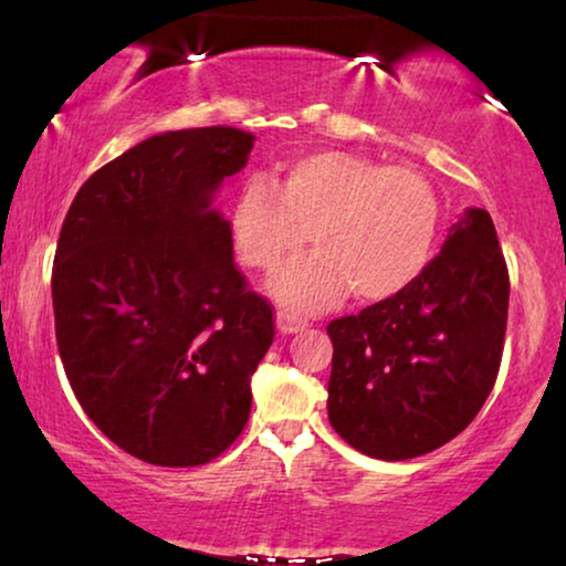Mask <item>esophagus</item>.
<instances>
[{
  "mask_svg": "<svg viewBox=\"0 0 566 566\" xmlns=\"http://www.w3.org/2000/svg\"><path fill=\"white\" fill-rule=\"evenodd\" d=\"M306 327H308V322L304 319V316L293 314V312H289V308H281V312H277V329H281L283 335H293V332H301Z\"/></svg>",
  "mask_w": 566,
  "mask_h": 566,
  "instance_id": "obj_1",
  "label": "esophagus"
}]
</instances>
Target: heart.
Returning <instances> with one entry per match:
<instances>
[{"mask_svg":"<svg viewBox=\"0 0 566 566\" xmlns=\"http://www.w3.org/2000/svg\"><path fill=\"white\" fill-rule=\"evenodd\" d=\"M308 239L270 289L285 306L316 308L347 289L384 301L424 273L440 231V200L420 172L350 151L293 159L275 185L250 180L231 208V239L247 268L270 273Z\"/></svg>","mask_w":566,"mask_h":566,"instance_id":"b5f03b06","label":"heart"}]
</instances>
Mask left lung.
I'll return each instance as SVG.
<instances>
[{"instance_id":"obj_1","label":"left lung","mask_w":566,"mask_h":566,"mask_svg":"<svg viewBox=\"0 0 566 566\" xmlns=\"http://www.w3.org/2000/svg\"><path fill=\"white\" fill-rule=\"evenodd\" d=\"M510 275L490 213L471 208L397 296L327 324V412L355 451L405 461L469 428L497 381Z\"/></svg>"}]
</instances>
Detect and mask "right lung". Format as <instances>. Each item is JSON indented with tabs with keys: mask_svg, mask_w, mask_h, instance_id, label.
I'll list each match as a JSON object with an SVG mask.
<instances>
[{
	"mask_svg": "<svg viewBox=\"0 0 566 566\" xmlns=\"http://www.w3.org/2000/svg\"><path fill=\"white\" fill-rule=\"evenodd\" d=\"M254 136L208 126L146 138L76 192L51 273L56 345L74 397L154 467L219 459L250 420V378L275 319L211 208Z\"/></svg>",
	"mask_w": 566,
	"mask_h": 566,
	"instance_id": "obj_1",
	"label": "right lung"
}]
</instances>
